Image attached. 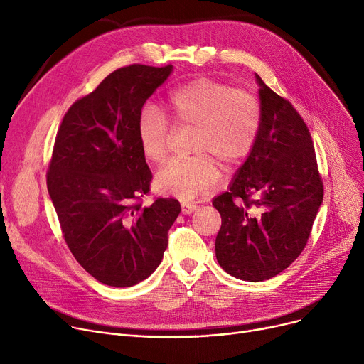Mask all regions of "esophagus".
<instances>
[{
	"instance_id": "1",
	"label": "esophagus",
	"mask_w": 364,
	"mask_h": 364,
	"mask_svg": "<svg viewBox=\"0 0 364 364\" xmlns=\"http://www.w3.org/2000/svg\"><path fill=\"white\" fill-rule=\"evenodd\" d=\"M196 205H193V203H187V202H183L181 203V213L184 214V215H190V214H193L195 211H196Z\"/></svg>"
}]
</instances>
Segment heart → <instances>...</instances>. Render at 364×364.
<instances>
[{"label": "heart", "mask_w": 364, "mask_h": 364, "mask_svg": "<svg viewBox=\"0 0 364 364\" xmlns=\"http://www.w3.org/2000/svg\"><path fill=\"white\" fill-rule=\"evenodd\" d=\"M169 118L177 128L195 129L190 159L171 161L155 178L159 192L192 200L213 192L218 169L240 164L257 141L261 114L252 94L211 78L188 81L166 95ZM140 149L147 161L162 164L169 150L171 128L162 112L147 105L137 122Z\"/></svg>", "instance_id": "b5f03b06"}]
</instances>
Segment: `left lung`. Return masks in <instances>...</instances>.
<instances>
[{
  "mask_svg": "<svg viewBox=\"0 0 364 364\" xmlns=\"http://www.w3.org/2000/svg\"><path fill=\"white\" fill-rule=\"evenodd\" d=\"M261 124L228 190L214 198L221 215L215 255L246 282L269 280L299 257L323 202L311 134L294 106L255 73ZM253 199L251 200L250 198ZM240 198V204L232 200Z\"/></svg>",
  "mask_w": 364,
  "mask_h": 364,
  "instance_id": "8db88e82",
  "label": "left lung"
}]
</instances>
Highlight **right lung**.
Listing matches in <instances>:
<instances>
[{
	"label": "right lung",
	"instance_id": "add662e5",
	"mask_svg": "<svg viewBox=\"0 0 364 364\" xmlns=\"http://www.w3.org/2000/svg\"><path fill=\"white\" fill-rule=\"evenodd\" d=\"M172 69L112 72L70 106L55 137L47 187L65 240L85 272L113 288L137 284L158 269L181 211L171 198L139 202L151 181L139 114Z\"/></svg>",
	"mask_w": 364,
	"mask_h": 364
}]
</instances>
